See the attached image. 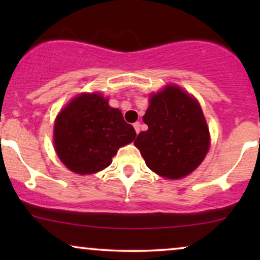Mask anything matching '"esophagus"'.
Listing matches in <instances>:
<instances>
[{
    "mask_svg": "<svg viewBox=\"0 0 260 260\" xmlns=\"http://www.w3.org/2000/svg\"><path fill=\"white\" fill-rule=\"evenodd\" d=\"M134 127H135V131H136V134H140V130H141V123H140V122L134 123Z\"/></svg>",
    "mask_w": 260,
    "mask_h": 260,
    "instance_id": "1",
    "label": "esophagus"
}]
</instances>
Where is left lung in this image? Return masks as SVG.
I'll list each match as a JSON object with an SVG mask.
<instances>
[{"mask_svg":"<svg viewBox=\"0 0 260 260\" xmlns=\"http://www.w3.org/2000/svg\"><path fill=\"white\" fill-rule=\"evenodd\" d=\"M147 131L135 145L152 172L177 180L194 172L207 155L211 138L199 102L176 85L150 95L143 116Z\"/></svg>","mask_w":260,"mask_h":260,"instance_id":"left-lung-1","label":"left lung"}]
</instances>
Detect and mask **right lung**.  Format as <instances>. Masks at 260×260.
<instances>
[{"mask_svg":"<svg viewBox=\"0 0 260 260\" xmlns=\"http://www.w3.org/2000/svg\"><path fill=\"white\" fill-rule=\"evenodd\" d=\"M136 137L118 109L99 93H81L56 116L54 148L71 172L86 175L109 167L120 147Z\"/></svg>","mask_w":260,"mask_h":260,"instance_id":"obj_1","label":"right lung"}]
</instances>
